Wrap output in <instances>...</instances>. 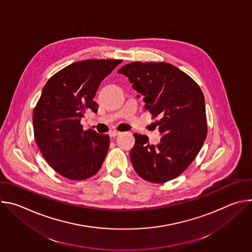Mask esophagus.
I'll return each mask as SVG.
<instances>
[{
    "mask_svg": "<svg viewBox=\"0 0 252 252\" xmlns=\"http://www.w3.org/2000/svg\"><path fill=\"white\" fill-rule=\"evenodd\" d=\"M122 132L121 131H119V130H112V131H110V136L111 137H116V136H118V135H120Z\"/></svg>",
    "mask_w": 252,
    "mask_h": 252,
    "instance_id": "34e87169",
    "label": "esophagus"
}]
</instances>
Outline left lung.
I'll list each match as a JSON object with an SVG mask.
<instances>
[{"label": "left lung", "instance_id": "8db88e82", "mask_svg": "<svg viewBox=\"0 0 252 252\" xmlns=\"http://www.w3.org/2000/svg\"><path fill=\"white\" fill-rule=\"evenodd\" d=\"M119 74L128 78L157 122L161 139L134 133L130 160L135 172L150 183L163 184L181 175L199 153L207 134L204 95L185 71L164 62H133Z\"/></svg>", "mask_w": 252, "mask_h": 252}]
</instances>
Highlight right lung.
I'll list each match as a JSON object with an SVG mask.
<instances>
[{"mask_svg":"<svg viewBox=\"0 0 252 252\" xmlns=\"http://www.w3.org/2000/svg\"><path fill=\"white\" fill-rule=\"evenodd\" d=\"M122 60H85L70 63L50 78L32 113L33 134L46 161L59 174L84 181L100 168L110 147L109 134L84 130L87 111L101 81Z\"/></svg>","mask_w":252,"mask_h":252,"instance_id":"obj_1","label":"right lung"}]
</instances>
